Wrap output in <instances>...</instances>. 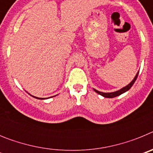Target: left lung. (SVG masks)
Here are the masks:
<instances>
[{
  "label": "left lung",
  "instance_id": "8db88e82",
  "mask_svg": "<svg viewBox=\"0 0 153 153\" xmlns=\"http://www.w3.org/2000/svg\"><path fill=\"white\" fill-rule=\"evenodd\" d=\"M138 74H139V72L136 74V76L134 77V79H132V82H131L129 84H128L127 86H126L125 87H123V88H122L121 90H118V91H116V92H113V93H102V92H100L98 91V90H95V89H93L94 90V91L96 92V93H97L98 94H100V95L102 96V97H106V98H113V97H118V96L121 95L122 93H125V92L128 91V90H129V89L131 88L132 86V85L134 84L135 81L136 80V79H137V76H138Z\"/></svg>",
  "mask_w": 153,
  "mask_h": 153
}]
</instances>
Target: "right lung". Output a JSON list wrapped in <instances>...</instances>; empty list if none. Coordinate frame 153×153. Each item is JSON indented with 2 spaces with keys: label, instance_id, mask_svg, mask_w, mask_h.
<instances>
[{
  "label": "right lung",
  "instance_id": "add662e5",
  "mask_svg": "<svg viewBox=\"0 0 153 153\" xmlns=\"http://www.w3.org/2000/svg\"><path fill=\"white\" fill-rule=\"evenodd\" d=\"M32 97H34V98H36V99H40V98H38V97H33V96H32ZM40 99H41V98H40ZM42 100H43V99H42Z\"/></svg>",
  "mask_w": 153,
  "mask_h": 153
}]
</instances>
